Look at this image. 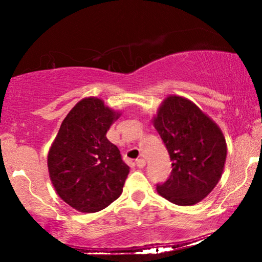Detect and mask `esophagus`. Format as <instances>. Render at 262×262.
<instances>
[{
	"label": "esophagus",
	"instance_id": "1",
	"mask_svg": "<svg viewBox=\"0 0 262 262\" xmlns=\"http://www.w3.org/2000/svg\"><path fill=\"white\" fill-rule=\"evenodd\" d=\"M136 164H137V167H138V168H143V167L145 166V160L139 159V160L136 161Z\"/></svg>",
	"mask_w": 262,
	"mask_h": 262
}]
</instances>
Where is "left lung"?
<instances>
[{"instance_id":"8db88e82","label":"left lung","mask_w":262,"mask_h":262,"mask_svg":"<svg viewBox=\"0 0 262 262\" xmlns=\"http://www.w3.org/2000/svg\"><path fill=\"white\" fill-rule=\"evenodd\" d=\"M151 121L173 167L169 179L157 185V193L177 205H195L212 192L223 174V132L194 102L179 95H168Z\"/></svg>"}]
</instances>
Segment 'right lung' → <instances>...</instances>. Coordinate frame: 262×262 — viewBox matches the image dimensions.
<instances>
[{
  "label": "right lung",
  "instance_id": "obj_1",
  "mask_svg": "<svg viewBox=\"0 0 262 262\" xmlns=\"http://www.w3.org/2000/svg\"><path fill=\"white\" fill-rule=\"evenodd\" d=\"M121 116L95 96L68 113L48 154L49 175L59 198L78 212L101 211L119 198L130 168L106 137Z\"/></svg>",
  "mask_w": 262,
  "mask_h": 262
}]
</instances>
